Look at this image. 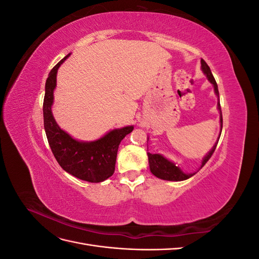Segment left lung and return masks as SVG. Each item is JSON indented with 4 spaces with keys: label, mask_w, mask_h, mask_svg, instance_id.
<instances>
[{
    "label": "left lung",
    "mask_w": 259,
    "mask_h": 259,
    "mask_svg": "<svg viewBox=\"0 0 259 259\" xmlns=\"http://www.w3.org/2000/svg\"><path fill=\"white\" fill-rule=\"evenodd\" d=\"M201 67L203 72H204L207 76L208 81L214 85V91L216 93V95L218 97V103H217V107L218 110L221 112V130H223V114H222V108H221V103H219V92H218V86L217 83L214 79L213 74H211V71L209 67L207 66L206 62L201 59ZM218 142L215 144V146L213 147V149L208 152V154L205 156L204 159L202 161V165L201 168L205 165V163L210 159V156L213 155L216 146H217ZM148 160H149V166H150V170L151 173L156 176L158 178L164 179V180H171V182H180V180H186L188 178H190L191 176L194 175L193 174H185L183 173V170H180V168L178 166H176L173 162L168 161L167 159L164 158L161 154H152L148 152Z\"/></svg>",
    "instance_id": "obj_1"
}]
</instances>
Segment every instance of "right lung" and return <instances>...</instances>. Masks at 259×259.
Wrapping results in <instances>:
<instances>
[{"mask_svg": "<svg viewBox=\"0 0 259 259\" xmlns=\"http://www.w3.org/2000/svg\"><path fill=\"white\" fill-rule=\"evenodd\" d=\"M61 59L49 74L45 84L43 101L44 128L52 152L59 165L67 173L90 183H100L113 175L117 149L121 140L134 130L126 126L113 130L95 142H77L62 131L52 114L54 89L56 86V74L60 65L68 57Z\"/></svg>", "mask_w": 259, "mask_h": 259, "instance_id": "obj_1", "label": "right lung"}]
</instances>
